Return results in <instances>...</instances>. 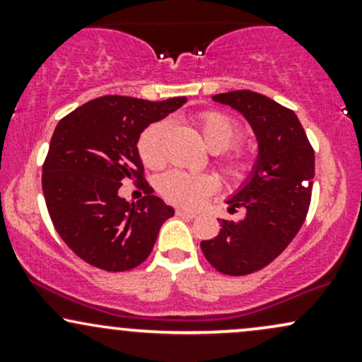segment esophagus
Here are the masks:
<instances>
[{"label":"esophagus","mask_w":362,"mask_h":362,"mask_svg":"<svg viewBox=\"0 0 362 362\" xmlns=\"http://www.w3.org/2000/svg\"><path fill=\"white\" fill-rule=\"evenodd\" d=\"M175 214L180 216V218H190V219L197 216V213H194V211H189V209H184V207H177Z\"/></svg>","instance_id":"obj_1"}]
</instances>
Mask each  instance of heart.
<instances>
[{
	"instance_id": "b5f03b06",
	"label": "heart",
	"mask_w": 362,
	"mask_h": 362,
	"mask_svg": "<svg viewBox=\"0 0 362 362\" xmlns=\"http://www.w3.org/2000/svg\"><path fill=\"white\" fill-rule=\"evenodd\" d=\"M201 138L211 151L218 153L216 165L230 180L242 182L253 172L255 161L247 149L233 146L242 139L243 131L231 115L219 110H204L197 115ZM167 132V122H153L139 134L136 149L144 167L160 168L163 165L161 139ZM218 189V182L207 173H189L170 170L158 180V190L168 202L194 207Z\"/></svg>"
}]
</instances>
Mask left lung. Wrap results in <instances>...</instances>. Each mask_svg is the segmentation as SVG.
I'll use <instances>...</instances> for the list:
<instances>
[{"mask_svg": "<svg viewBox=\"0 0 362 362\" xmlns=\"http://www.w3.org/2000/svg\"><path fill=\"white\" fill-rule=\"evenodd\" d=\"M213 100L242 112L257 134L259 160L247 185L228 201L243 207L242 221L221 219L213 240L201 242L218 272L248 276L267 267L293 242L305 223L315 177V151L300 119L288 107L250 90L214 95Z\"/></svg>", "mask_w": 362, "mask_h": 362, "instance_id": "1", "label": "left lung"}]
</instances>
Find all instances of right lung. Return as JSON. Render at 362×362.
I'll return each mask as SVG.
<instances>
[{
	"label": "right lung",
	"instance_id": "obj_1",
	"mask_svg": "<svg viewBox=\"0 0 362 362\" xmlns=\"http://www.w3.org/2000/svg\"><path fill=\"white\" fill-rule=\"evenodd\" d=\"M187 102L105 95L59 120L42 165V192L54 228L93 267L124 272L143 264L161 224L173 216L144 182V197H119L122 180L143 182L136 149L141 132Z\"/></svg>",
	"mask_w": 362,
	"mask_h": 362
}]
</instances>
